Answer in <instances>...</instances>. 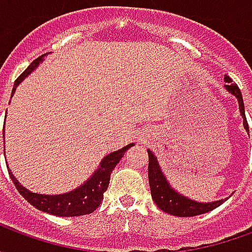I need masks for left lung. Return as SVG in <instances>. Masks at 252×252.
<instances>
[{
	"label": "left lung",
	"mask_w": 252,
	"mask_h": 252,
	"mask_svg": "<svg viewBox=\"0 0 252 252\" xmlns=\"http://www.w3.org/2000/svg\"><path fill=\"white\" fill-rule=\"evenodd\" d=\"M224 81L227 82L225 89L231 94H233L239 102V109H240V115L243 117V126L246 131L249 132V124H247V119H246V113H244V102L240 89L238 88L236 83L232 82V79L225 75ZM148 153V182H150V189H151V195L155 204L158 205L160 211L166 212L169 215L178 217H191L197 216V215H202L206 212L213 211L215 208L220 206L224 202L222 200L213 201V202H197L185 197V195L180 194L178 191H175L167 180L164 178L162 170L159 167L157 157L154 155L150 150Z\"/></svg>",
	"instance_id": "obj_1"
}]
</instances>
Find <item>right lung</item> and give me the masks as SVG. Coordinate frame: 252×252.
<instances>
[{
    "mask_svg": "<svg viewBox=\"0 0 252 252\" xmlns=\"http://www.w3.org/2000/svg\"><path fill=\"white\" fill-rule=\"evenodd\" d=\"M47 54H44V55L35 59L33 62L31 63L30 67L16 79L13 90H12V95L14 94L16 88L19 86V83L23 82V79L25 77H28L31 72L39 66V63L43 62V58ZM3 132H5V129H3ZM132 146H133V143L123 147L121 150H117L115 153L106 155L101 160V163H99L98 169L95 170V173L83 185H81L75 190L68 191V193H64V194L47 195L32 193L28 189H25L24 186L20 185L19 181L16 180L14 175L10 173V170H9V175L13 181L16 189L19 190L20 194L23 195L31 205L37 208L39 211H43L46 213L59 217H74L89 215V213H93L99 206L101 201L104 200V193L109 186L112 171L116 167V164L120 162V159L124 157V153Z\"/></svg>",
    "mask_w": 252,
    "mask_h": 252,
    "instance_id": "1",
    "label": "right lung"
}]
</instances>
